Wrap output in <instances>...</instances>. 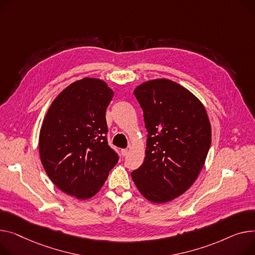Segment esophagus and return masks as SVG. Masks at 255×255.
Listing matches in <instances>:
<instances>
[{
	"instance_id": "esophagus-1",
	"label": "esophagus",
	"mask_w": 255,
	"mask_h": 255,
	"mask_svg": "<svg viewBox=\"0 0 255 255\" xmlns=\"http://www.w3.org/2000/svg\"><path fill=\"white\" fill-rule=\"evenodd\" d=\"M128 148H123V149H121V154H122V156L123 157H125V156H127V154H128Z\"/></svg>"
}]
</instances>
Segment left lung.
Returning <instances> with one entry per match:
<instances>
[{
	"label": "left lung",
	"instance_id": "obj_1",
	"mask_svg": "<svg viewBox=\"0 0 255 255\" xmlns=\"http://www.w3.org/2000/svg\"><path fill=\"white\" fill-rule=\"evenodd\" d=\"M147 131L143 163L131 177L144 198L165 203L183 194L199 175L211 144L207 113L189 90L159 79L134 90Z\"/></svg>",
	"mask_w": 255,
	"mask_h": 255
}]
</instances>
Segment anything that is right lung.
<instances>
[{
	"instance_id": "obj_1",
	"label": "right lung",
	"mask_w": 255,
	"mask_h": 255,
	"mask_svg": "<svg viewBox=\"0 0 255 255\" xmlns=\"http://www.w3.org/2000/svg\"><path fill=\"white\" fill-rule=\"evenodd\" d=\"M113 96L104 81L85 78L66 87L48 110L40 131L41 161L67 195L93 197L119 161L108 142L106 111Z\"/></svg>"
}]
</instances>
